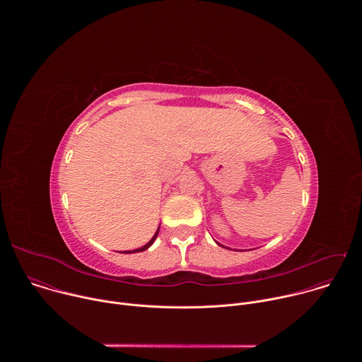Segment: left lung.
I'll use <instances>...</instances> for the list:
<instances>
[{
    "mask_svg": "<svg viewBox=\"0 0 362 362\" xmlns=\"http://www.w3.org/2000/svg\"><path fill=\"white\" fill-rule=\"evenodd\" d=\"M218 245H221V243H218ZM221 246H223V245H221ZM223 247H226V246H223ZM226 249H229V247H226Z\"/></svg>",
    "mask_w": 362,
    "mask_h": 362,
    "instance_id": "left-lung-1",
    "label": "left lung"
}]
</instances>
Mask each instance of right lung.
<instances>
[{"label": "right lung", "mask_w": 362, "mask_h": 362, "mask_svg": "<svg viewBox=\"0 0 362 362\" xmlns=\"http://www.w3.org/2000/svg\"><path fill=\"white\" fill-rule=\"evenodd\" d=\"M159 229H160V225H159V228H158V230H156V233L153 235V238L146 243V245H143L141 247H137V249H134V250H126V253H134V252H143V250H146V249H148L151 245H153V242L156 240V238H158V235H159Z\"/></svg>", "instance_id": "add662e5"}]
</instances>
